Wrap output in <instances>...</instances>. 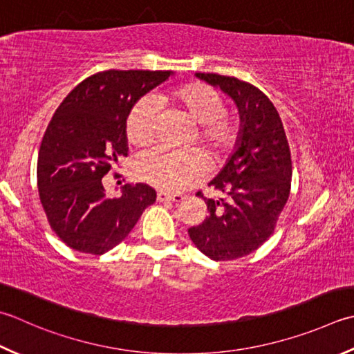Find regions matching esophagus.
<instances>
[{
  "instance_id": "1",
  "label": "esophagus",
  "mask_w": 354,
  "mask_h": 354,
  "mask_svg": "<svg viewBox=\"0 0 354 354\" xmlns=\"http://www.w3.org/2000/svg\"><path fill=\"white\" fill-rule=\"evenodd\" d=\"M156 199L159 203H165V201H171V203H181L184 199L183 195H171V193H165V192H158Z\"/></svg>"
}]
</instances>
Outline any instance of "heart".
Segmentation results:
<instances>
[{
    "label": "heart",
    "instance_id": "heart-1",
    "mask_svg": "<svg viewBox=\"0 0 354 354\" xmlns=\"http://www.w3.org/2000/svg\"><path fill=\"white\" fill-rule=\"evenodd\" d=\"M158 101L181 110L196 124V140L212 159H219L233 149L239 135L234 116L224 113V101L218 92L199 82L185 84L159 95ZM156 104L151 96H142L127 118V138L135 145H147L156 133ZM136 176L162 192H183L198 184L207 171V161L198 150L185 153L151 149L138 156Z\"/></svg>",
    "mask_w": 354,
    "mask_h": 354
}]
</instances>
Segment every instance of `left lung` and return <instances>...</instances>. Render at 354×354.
I'll return each mask as SVG.
<instances>
[{"mask_svg":"<svg viewBox=\"0 0 354 354\" xmlns=\"http://www.w3.org/2000/svg\"><path fill=\"white\" fill-rule=\"evenodd\" d=\"M219 88L239 113V135L232 155L209 183L224 198L207 199L203 224L189 236L213 261H232L259 248L273 233L290 195L292 156L278 110L259 88L232 76L195 73Z\"/></svg>","mask_w":354,"mask_h":354,"instance_id":"1","label":"left lung"}]
</instances>
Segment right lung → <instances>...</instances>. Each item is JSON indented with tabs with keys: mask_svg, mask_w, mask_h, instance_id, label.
<instances>
[{
	"mask_svg": "<svg viewBox=\"0 0 354 354\" xmlns=\"http://www.w3.org/2000/svg\"><path fill=\"white\" fill-rule=\"evenodd\" d=\"M173 72L107 71L76 86L59 104L38 153V192L57 236L73 250L102 254L129 236L156 201L147 184L107 196L102 176L127 156V118L135 102Z\"/></svg>",
	"mask_w": 354,
	"mask_h": 354,
	"instance_id": "obj_1",
	"label": "right lung"
}]
</instances>
